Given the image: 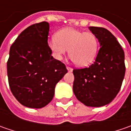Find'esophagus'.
Instances as JSON below:
<instances>
[{
	"label": "esophagus",
	"instance_id": "esophagus-1",
	"mask_svg": "<svg viewBox=\"0 0 131 131\" xmlns=\"http://www.w3.org/2000/svg\"><path fill=\"white\" fill-rule=\"evenodd\" d=\"M66 68H67V69H68V71L69 72H71V71H73L72 68H71V67H69V66H66Z\"/></svg>",
	"mask_w": 131,
	"mask_h": 131
}]
</instances>
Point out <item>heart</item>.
<instances>
[{"instance_id":"b5f03b06","label":"heart","mask_w":131,"mask_h":131,"mask_svg":"<svg viewBox=\"0 0 131 131\" xmlns=\"http://www.w3.org/2000/svg\"><path fill=\"white\" fill-rule=\"evenodd\" d=\"M47 43L58 60L63 59L68 49L70 58L78 66H87L93 63L98 51V39L94 33L72 28L59 30Z\"/></svg>"}]
</instances>
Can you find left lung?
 Returning a JSON list of instances; mask_svg holds the SVG:
<instances>
[{"mask_svg":"<svg viewBox=\"0 0 131 131\" xmlns=\"http://www.w3.org/2000/svg\"><path fill=\"white\" fill-rule=\"evenodd\" d=\"M89 28L97 36L101 47L92 65L73 70V90L84 105L99 107L112 102L121 88L125 73V53L108 30Z\"/></svg>","mask_w":131,"mask_h":131,"instance_id":"obj_1","label":"left lung"}]
</instances>
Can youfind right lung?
<instances>
[{"label":"right lung","instance_id":"1","mask_svg":"<svg viewBox=\"0 0 131 131\" xmlns=\"http://www.w3.org/2000/svg\"><path fill=\"white\" fill-rule=\"evenodd\" d=\"M47 22L29 26L16 38L9 51V88L19 103L40 108L54 97L56 84L68 72L65 64L53 58L48 47Z\"/></svg>","mask_w":131,"mask_h":131}]
</instances>
